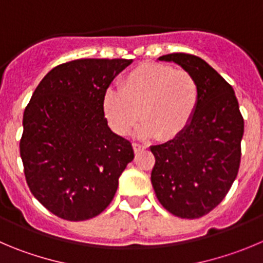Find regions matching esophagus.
Masks as SVG:
<instances>
[{
	"label": "esophagus",
	"instance_id": "34e87169",
	"mask_svg": "<svg viewBox=\"0 0 263 263\" xmlns=\"http://www.w3.org/2000/svg\"><path fill=\"white\" fill-rule=\"evenodd\" d=\"M132 146H134V151H135V153H137V152H140V151H144V149H145V146H144V145H141V144H139V143H134V144H132Z\"/></svg>",
	"mask_w": 263,
	"mask_h": 263
}]
</instances>
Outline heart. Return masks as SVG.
<instances>
[{
  "mask_svg": "<svg viewBox=\"0 0 263 263\" xmlns=\"http://www.w3.org/2000/svg\"><path fill=\"white\" fill-rule=\"evenodd\" d=\"M200 104V88L187 70L165 63H143L120 80L119 90L107 89L102 110L110 128L124 136L140 120L143 137L170 141L192 123Z\"/></svg>",
  "mask_w": 263,
  "mask_h": 263,
  "instance_id": "1",
  "label": "heart"
}]
</instances>
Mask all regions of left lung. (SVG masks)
<instances>
[{"mask_svg": "<svg viewBox=\"0 0 263 263\" xmlns=\"http://www.w3.org/2000/svg\"><path fill=\"white\" fill-rule=\"evenodd\" d=\"M190 71L200 88L192 123L176 139L151 148L152 184L161 205L179 218L196 219L217 208L236 179L244 118L234 88L197 55L159 57Z\"/></svg>", "mask_w": 263, "mask_h": 263, "instance_id": "1", "label": "left lung"}]
</instances>
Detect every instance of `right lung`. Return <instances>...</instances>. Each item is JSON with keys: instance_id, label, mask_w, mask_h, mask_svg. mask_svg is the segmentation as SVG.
<instances>
[{"instance_id": "add662e5", "label": "right lung", "mask_w": 263, "mask_h": 263, "mask_svg": "<svg viewBox=\"0 0 263 263\" xmlns=\"http://www.w3.org/2000/svg\"><path fill=\"white\" fill-rule=\"evenodd\" d=\"M131 62L84 58L58 65L26 106L19 148L27 184L62 219L101 214L134 159L131 143L109 128L102 110L110 83Z\"/></svg>"}]
</instances>
